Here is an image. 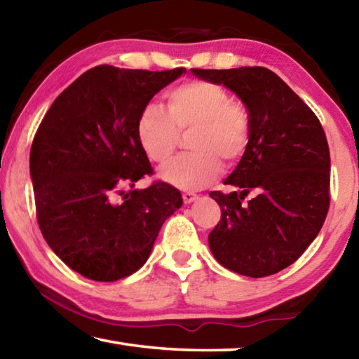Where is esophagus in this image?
I'll list each match as a JSON object with an SVG mask.
<instances>
[{"mask_svg": "<svg viewBox=\"0 0 359 359\" xmlns=\"http://www.w3.org/2000/svg\"><path fill=\"white\" fill-rule=\"evenodd\" d=\"M182 198H184V203H185V204H190V203L196 201V199H198L196 194H194V193H190V191H187V193L182 194Z\"/></svg>", "mask_w": 359, "mask_h": 359, "instance_id": "esophagus-1", "label": "esophagus"}]
</instances>
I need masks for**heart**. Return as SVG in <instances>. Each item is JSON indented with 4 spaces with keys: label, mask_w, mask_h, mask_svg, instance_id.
<instances>
[{
    "label": "heart",
    "mask_w": 359,
    "mask_h": 359,
    "mask_svg": "<svg viewBox=\"0 0 359 359\" xmlns=\"http://www.w3.org/2000/svg\"><path fill=\"white\" fill-rule=\"evenodd\" d=\"M169 114L149 104L139 114L136 135L154 163L171 160L180 133H191L194 154L175 158L160 171V179L184 191L203 190L223 171L219 158L236 165L250 144L252 121L245 106L231 100L222 85L208 81L180 83L166 93Z\"/></svg>",
    "instance_id": "obj_1"
}]
</instances>
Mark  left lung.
Returning a JSON list of instances; mask_svg holds the SVG:
<instances>
[{"label":"left lung","instance_id":"left-lung-1","mask_svg":"<svg viewBox=\"0 0 359 359\" xmlns=\"http://www.w3.org/2000/svg\"><path fill=\"white\" fill-rule=\"evenodd\" d=\"M191 72L238 95L252 121L245 155L224 180L241 191L209 193L222 209L209 234L210 252L238 274H277L312 244L330 209L331 158L325 131L311 107L267 68ZM250 191L254 198L242 205Z\"/></svg>","mask_w":359,"mask_h":359}]
</instances>
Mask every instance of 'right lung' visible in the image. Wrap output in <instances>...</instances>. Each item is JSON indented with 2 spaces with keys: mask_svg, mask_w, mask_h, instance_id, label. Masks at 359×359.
I'll return each instance as SVG.
<instances>
[{
  "mask_svg": "<svg viewBox=\"0 0 359 359\" xmlns=\"http://www.w3.org/2000/svg\"><path fill=\"white\" fill-rule=\"evenodd\" d=\"M185 72L96 66L42 118L29 151L36 215L48 247L81 276L96 282L131 276L184 203L165 182L126 194L123 187L151 172L136 135L139 114Z\"/></svg>",
  "mask_w": 359,
  "mask_h": 359,
  "instance_id": "add662e5",
  "label": "right lung"
}]
</instances>
